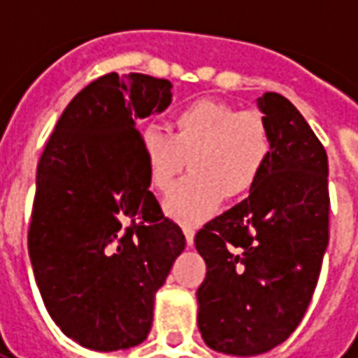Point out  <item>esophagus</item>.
Instances as JSON below:
<instances>
[{
  "mask_svg": "<svg viewBox=\"0 0 358 358\" xmlns=\"http://www.w3.org/2000/svg\"><path fill=\"white\" fill-rule=\"evenodd\" d=\"M184 236H186L187 245H194V230L192 228H184Z\"/></svg>",
  "mask_w": 358,
  "mask_h": 358,
  "instance_id": "34e87169",
  "label": "esophagus"
}]
</instances>
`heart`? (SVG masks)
<instances>
[{"label":"heart","instance_id":"1","mask_svg":"<svg viewBox=\"0 0 358 358\" xmlns=\"http://www.w3.org/2000/svg\"><path fill=\"white\" fill-rule=\"evenodd\" d=\"M172 134L145 126L140 151L157 192H169L180 174H192L172 189L164 210L180 224L199 226L224 199L248 194L266 169L274 138L261 110L238 109L215 99H194L172 113Z\"/></svg>","mask_w":358,"mask_h":358}]
</instances>
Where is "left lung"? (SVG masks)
Wrapping results in <instances>:
<instances>
[{"label": "left lung", "instance_id": "1", "mask_svg": "<svg viewBox=\"0 0 358 358\" xmlns=\"http://www.w3.org/2000/svg\"><path fill=\"white\" fill-rule=\"evenodd\" d=\"M274 149L248 199L195 234L207 274L197 289L199 331L226 355L266 353L299 326L330 238L328 155L284 95L257 99Z\"/></svg>", "mask_w": 358, "mask_h": 358}]
</instances>
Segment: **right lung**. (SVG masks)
Segmentation results:
<instances>
[{
	"instance_id": "1",
	"label": "right lung",
	"mask_w": 358,
	"mask_h": 358,
	"mask_svg": "<svg viewBox=\"0 0 358 358\" xmlns=\"http://www.w3.org/2000/svg\"><path fill=\"white\" fill-rule=\"evenodd\" d=\"M171 88L148 74H103L66 105L38 161L36 284L61 331L94 351L148 338L155 292L186 245L149 192L136 128L169 107Z\"/></svg>"
}]
</instances>
